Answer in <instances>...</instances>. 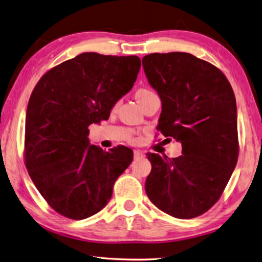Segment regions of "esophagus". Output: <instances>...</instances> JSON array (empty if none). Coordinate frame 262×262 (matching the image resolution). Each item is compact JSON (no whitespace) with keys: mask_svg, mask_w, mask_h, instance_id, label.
Returning a JSON list of instances; mask_svg holds the SVG:
<instances>
[{"mask_svg":"<svg viewBox=\"0 0 262 262\" xmlns=\"http://www.w3.org/2000/svg\"><path fill=\"white\" fill-rule=\"evenodd\" d=\"M144 157V154L142 152L141 150H135L134 151V158L135 159H140V158H143Z\"/></svg>","mask_w":262,"mask_h":262,"instance_id":"esophagus-1","label":"esophagus"}]
</instances>
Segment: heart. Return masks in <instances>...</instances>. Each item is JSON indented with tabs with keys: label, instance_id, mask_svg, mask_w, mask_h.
Masks as SVG:
<instances>
[{
	"label": "heart",
	"instance_id": "b5f03b06",
	"mask_svg": "<svg viewBox=\"0 0 262 262\" xmlns=\"http://www.w3.org/2000/svg\"><path fill=\"white\" fill-rule=\"evenodd\" d=\"M152 93H154V92H151V90H149V89H140L139 92L136 93V97H137V99H140L142 97L147 96V95H150Z\"/></svg>",
	"mask_w": 262,
	"mask_h": 262
}]
</instances>
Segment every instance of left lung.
Listing matches in <instances>:
<instances>
[{
	"mask_svg": "<svg viewBox=\"0 0 262 262\" xmlns=\"http://www.w3.org/2000/svg\"><path fill=\"white\" fill-rule=\"evenodd\" d=\"M142 64L161 101L158 129L182 144L178 158L146 155V194L174 217L202 215L219 201L238 158L234 92L220 70L187 52H156Z\"/></svg>",
	"mask_w": 262,
	"mask_h": 262,
	"instance_id": "1",
	"label": "left lung"
}]
</instances>
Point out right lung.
Segmentation results:
<instances>
[{"label":"right lung","mask_w":262,"mask_h":262,"mask_svg":"<svg viewBox=\"0 0 262 262\" xmlns=\"http://www.w3.org/2000/svg\"><path fill=\"white\" fill-rule=\"evenodd\" d=\"M141 68L137 56L83 52L48 71L31 95L25 123L28 174L47 203L73 220L94 215L111 199L133 160L129 147L90 144L88 127L107 120Z\"/></svg>","instance_id":"obj_1"}]
</instances>
